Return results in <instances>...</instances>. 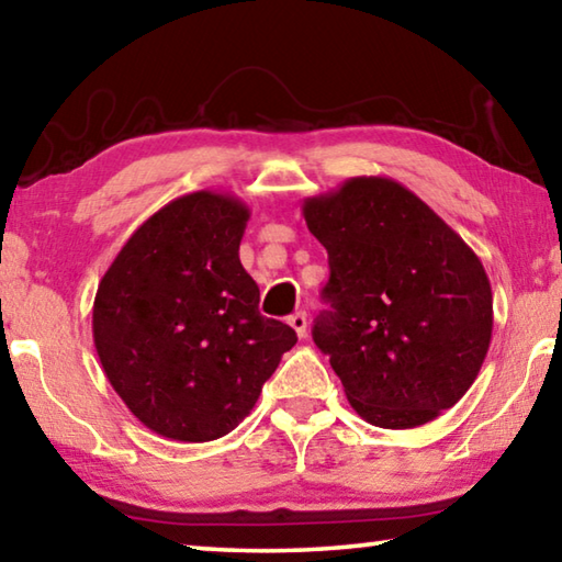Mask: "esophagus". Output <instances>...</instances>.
<instances>
[{"label": "esophagus", "mask_w": 562, "mask_h": 562, "mask_svg": "<svg viewBox=\"0 0 562 562\" xmlns=\"http://www.w3.org/2000/svg\"><path fill=\"white\" fill-rule=\"evenodd\" d=\"M288 322H290V327L297 331L300 339L307 337V315H304V312H294Z\"/></svg>", "instance_id": "34e87169"}]
</instances>
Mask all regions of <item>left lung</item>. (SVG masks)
<instances>
[{"mask_svg": "<svg viewBox=\"0 0 562 562\" xmlns=\"http://www.w3.org/2000/svg\"><path fill=\"white\" fill-rule=\"evenodd\" d=\"M302 215L329 255V310L312 339L349 404L382 429L434 422L469 392L491 345L479 255L392 178H349Z\"/></svg>", "mask_w": 562, "mask_h": 562, "instance_id": "1", "label": "left lung"}]
</instances>
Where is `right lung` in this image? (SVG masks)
I'll return each instance as SVG.
<instances>
[{
	"instance_id": "1",
	"label": "right lung",
	"mask_w": 562,
	"mask_h": 562,
	"mask_svg": "<svg viewBox=\"0 0 562 562\" xmlns=\"http://www.w3.org/2000/svg\"><path fill=\"white\" fill-rule=\"evenodd\" d=\"M250 211L198 190L128 237L99 282L93 345L131 414L173 441L231 434L294 347V329L260 315L240 265Z\"/></svg>"
}]
</instances>
